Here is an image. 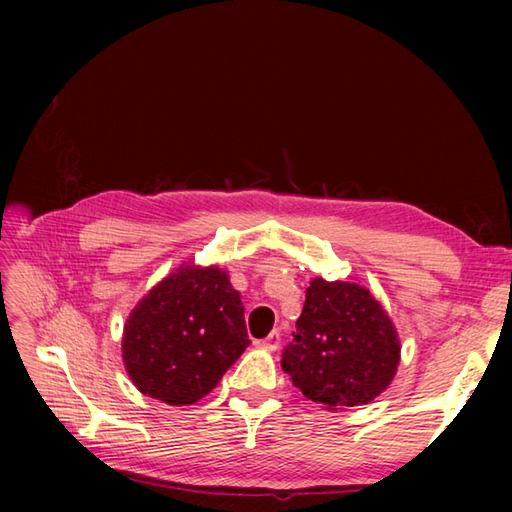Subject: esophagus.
<instances>
[{"instance_id":"esophagus-1","label":"esophagus","mask_w":512,"mask_h":512,"mask_svg":"<svg viewBox=\"0 0 512 512\" xmlns=\"http://www.w3.org/2000/svg\"><path fill=\"white\" fill-rule=\"evenodd\" d=\"M280 331H271L265 339H260V342H258V346H262V348H267V350H277V348H280Z\"/></svg>"}]
</instances>
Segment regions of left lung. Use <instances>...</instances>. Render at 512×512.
Returning a JSON list of instances; mask_svg holds the SVG:
<instances>
[{"instance_id": "1", "label": "left lung", "mask_w": 512, "mask_h": 512, "mask_svg": "<svg viewBox=\"0 0 512 512\" xmlns=\"http://www.w3.org/2000/svg\"><path fill=\"white\" fill-rule=\"evenodd\" d=\"M399 339L369 290L350 282H309L282 369L301 393L329 410L369 404L391 384Z\"/></svg>"}]
</instances>
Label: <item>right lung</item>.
<instances>
[{
  "mask_svg": "<svg viewBox=\"0 0 512 512\" xmlns=\"http://www.w3.org/2000/svg\"><path fill=\"white\" fill-rule=\"evenodd\" d=\"M250 346L239 292L218 267L183 265L138 301L123 327L126 371L143 395L190 406Z\"/></svg>",
  "mask_w": 512,
  "mask_h": 512,
  "instance_id": "obj_1",
  "label": "right lung"
}]
</instances>
